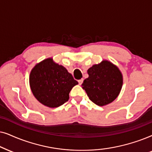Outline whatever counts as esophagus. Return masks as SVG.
Masks as SVG:
<instances>
[{"mask_svg":"<svg viewBox=\"0 0 152 152\" xmlns=\"http://www.w3.org/2000/svg\"><path fill=\"white\" fill-rule=\"evenodd\" d=\"M83 81V78H82V79H80V80H78V83H79V85H81Z\"/></svg>","mask_w":152,"mask_h":152,"instance_id":"34e87169","label":"esophagus"}]
</instances>
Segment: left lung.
Instances as JSON below:
<instances>
[{
	"mask_svg": "<svg viewBox=\"0 0 152 152\" xmlns=\"http://www.w3.org/2000/svg\"><path fill=\"white\" fill-rule=\"evenodd\" d=\"M89 77L81 86L89 99L98 106L110 104L117 98L122 86V75L111 62L104 60L88 70Z\"/></svg>",
	"mask_w": 152,
	"mask_h": 152,
	"instance_id": "obj_1",
	"label": "left lung"
}]
</instances>
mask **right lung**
I'll use <instances>...</instances> for the list:
<instances>
[{"label": "right lung", "instance_id": "right-lung-1", "mask_svg": "<svg viewBox=\"0 0 152 152\" xmlns=\"http://www.w3.org/2000/svg\"><path fill=\"white\" fill-rule=\"evenodd\" d=\"M30 88L44 106L56 108L67 102L69 92L78 82L63 66L48 58L37 64L30 74Z\"/></svg>", "mask_w": 152, "mask_h": 152}]
</instances>
